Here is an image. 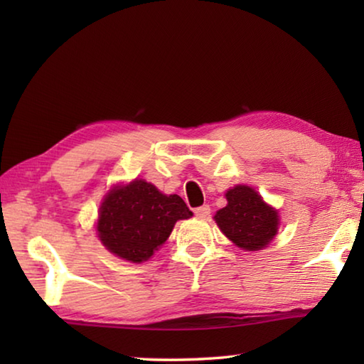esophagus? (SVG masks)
I'll use <instances>...</instances> for the list:
<instances>
[{
  "instance_id": "1",
  "label": "esophagus",
  "mask_w": 364,
  "mask_h": 364,
  "mask_svg": "<svg viewBox=\"0 0 364 364\" xmlns=\"http://www.w3.org/2000/svg\"><path fill=\"white\" fill-rule=\"evenodd\" d=\"M194 213H196L199 218H207L208 215H210V207H208V205H200V207L196 208Z\"/></svg>"
}]
</instances>
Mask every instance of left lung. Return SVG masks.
<instances>
[{
  "instance_id": "obj_1",
  "label": "left lung",
  "mask_w": 364,
  "mask_h": 364,
  "mask_svg": "<svg viewBox=\"0 0 364 364\" xmlns=\"http://www.w3.org/2000/svg\"><path fill=\"white\" fill-rule=\"evenodd\" d=\"M226 207L215 213V223L242 250H262L278 234V210L268 205L255 189L237 184L226 191Z\"/></svg>"
}]
</instances>
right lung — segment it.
I'll list each match as a JSON object with an SVG mask.
<instances>
[{"instance_id": "obj_1", "label": "right lung", "mask_w": 364, "mask_h": 364, "mask_svg": "<svg viewBox=\"0 0 364 364\" xmlns=\"http://www.w3.org/2000/svg\"><path fill=\"white\" fill-rule=\"evenodd\" d=\"M193 217L176 194H162L144 180L114 186L104 196L96 231L110 254L143 263L165 244L178 220Z\"/></svg>"}]
</instances>
